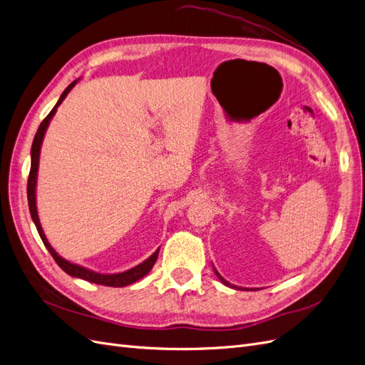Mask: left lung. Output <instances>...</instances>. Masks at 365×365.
I'll list each match as a JSON object with an SVG mask.
<instances>
[{
    "label": "left lung",
    "instance_id": "left-lung-1",
    "mask_svg": "<svg viewBox=\"0 0 365 365\" xmlns=\"http://www.w3.org/2000/svg\"><path fill=\"white\" fill-rule=\"evenodd\" d=\"M213 269H215V268H213ZM215 272H216V275H217V279H219L220 282H222L225 286H230V288H236V289H242V288H237V286H233V284H231V283H228V282H227V280L222 277V275H220V274H219L216 269H215Z\"/></svg>",
    "mask_w": 365,
    "mask_h": 365
}]
</instances>
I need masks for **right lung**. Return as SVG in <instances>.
Masks as SVG:
<instances>
[{
    "label": "right lung",
    "instance_id": "right-lung-1",
    "mask_svg": "<svg viewBox=\"0 0 365 365\" xmlns=\"http://www.w3.org/2000/svg\"><path fill=\"white\" fill-rule=\"evenodd\" d=\"M79 82V79L71 82L67 88H65V91L62 93V96L59 97L58 103L54 105V108L50 111V114L42 120V123L39 125L38 128V132L35 138H33V145H31V165H30V175H29V182H27V200H29V208H30V215H31V219L33 222H35L36 225V230L38 233L43 242V245H46V248L48 250V252L53 256V259L56 260V263L59 264V267L67 272L68 275H71V277H77V279H82V280H86V282H91V283H96V284H103V286H113V288H123V286H128L130 283H135L137 280L143 279L145 275L152 269L153 264H155L157 262V257H158V251L160 248L152 254V256L149 259H146L145 262H141L140 264H137V267L130 268L125 272H118V274H102V272H96V271H91L88 268H83L81 267V264H76V263H71L68 260H65L63 257H61L59 254L53 250V247L50 245V242L47 240L46 235H43V230L41 227V222H39V216H38V208H36V180H38V168H39V155H41V146H42V140H43V135H46L47 132V128L50 125V121L53 118V115L56 114L58 111V106L63 102V98L68 96V93L73 90L74 85Z\"/></svg>",
    "mask_w": 365,
    "mask_h": 365
}]
</instances>
